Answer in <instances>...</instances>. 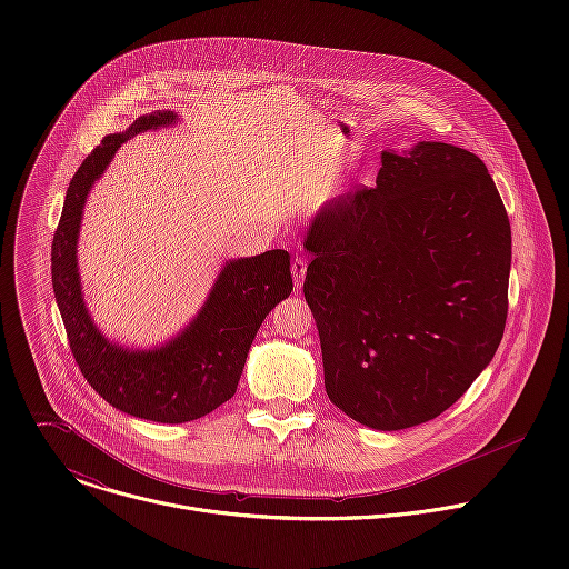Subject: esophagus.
Masks as SVG:
<instances>
[{"mask_svg": "<svg viewBox=\"0 0 569 569\" xmlns=\"http://www.w3.org/2000/svg\"><path fill=\"white\" fill-rule=\"evenodd\" d=\"M290 272H292V281H295V286H297V288H301V283H303V277H306V259H303V257H297V259H292Z\"/></svg>", "mask_w": 569, "mask_h": 569, "instance_id": "1", "label": "esophagus"}]
</instances>
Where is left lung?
<instances>
[{"mask_svg":"<svg viewBox=\"0 0 569 569\" xmlns=\"http://www.w3.org/2000/svg\"><path fill=\"white\" fill-rule=\"evenodd\" d=\"M303 297L333 405L373 430L437 419L496 356L511 224L483 161L441 141L385 150L376 187L308 227Z\"/></svg>","mask_w":569,"mask_h":569,"instance_id":"8db88e82","label":"left lung"}]
</instances>
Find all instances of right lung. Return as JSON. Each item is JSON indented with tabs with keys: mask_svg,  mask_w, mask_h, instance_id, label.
Segmentation results:
<instances>
[{
	"mask_svg": "<svg viewBox=\"0 0 569 569\" xmlns=\"http://www.w3.org/2000/svg\"><path fill=\"white\" fill-rule=\"evenodd\" d=\"M173 121L171 110H157L126 132L108 134L71 178L51 242L53 292L80 373L112 408L157 423L196 421L229 400L266 315L292 292L288 252L270 250L229 261L189 329L164 347L128 351L97 331L76 268L83 204L123 141Z\"/></svg>",
	"mask_w": 569,
	"mask_h": 569,
	"instance_id": "obj_1",
	"label": "right lung"
}]
</instances>
